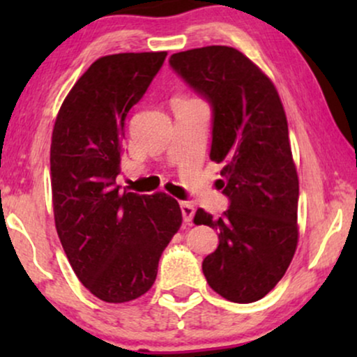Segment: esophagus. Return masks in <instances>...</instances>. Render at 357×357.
I'll list each match as a JSON object with an SVG mask.
<instances>
[{
    "mask_svg": "<svg viewBox=\"0 0 357 357\" xmlns=\"http://www.w3.org/2000/svg\"><path fill=\"white\" fill-rule=\"evenodd\" d=\"M180 209H182V218L185 222H192L193 214H195V208L192 203L188 202H180Z\"/></svg>",
    "mask_w": 357,
    "mask_h": 357,
    "instance_id": "obj_1",
    "label": "esophagus"
}]
</instances>
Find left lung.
Returning <instances> with one entry per match:
<instances>
[{"mask_svg":"<svg viewBox=\"0 0 357 357\" xmlns=\"http://www.w3.org/2000/svg\"><path fill=\"white\" fill-rule=\"evenodd\" d=\"M169 65L211 107V154L222 164V218L203 209L195 224L218 231L203 260L213 291L237 304L265 297L284 276L297 247L299 180L281 99L260 68L232 47L174 53Z\"/></svg>","mask_w":357,"mask_h":357,"instance_id":"obj_1","label":"left lung"}]
</instances>
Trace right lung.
Here are the masks:
<instances>
[{
    "label": "right lung",
    "mask_w": 357,
    "mask_h": 357,
    "mask_svg": "<svg viewBox=\"0 0 357 357\" xmlns=\"http://www.w3.org/2000/svg\"><path fill=\"white\" fill-rule=\"evenodd\" d=\"M165 56L167 52L99 58L66 96L52 135L58 237L86 289L112 304L151 289L159 258L182 224L177 199L121 192L115 185L126 115Z\"/></svg>",
    "instance_id": "obj_1"
}]
</instances>
